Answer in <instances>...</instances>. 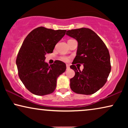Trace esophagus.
<instances>
[{
  "mask_svg": "<svg viewBox=\"0 0 128 128\" xmlns=\"http://www.w3.org/2000/svg\"><path fill=\"white\" fill-rule=\"evenodd\" d=\"M70 68V67H69V64H66V69L67 70H68Z\"/></svg>",
  "mask_w": 128,
  "mask_h": 128,
  "instance_id": "esophagus-1",
  "label": "esophagus"
}]
</instances>
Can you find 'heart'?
<instances>
[{"label": "heart", "mask_w": 128, "mask_h": 128, "mask_svg": "<svg viewBox=\"0 0 128 128\" xmlns=\"http://www.w3.org/2000/svg\"><path fill=\"white\" fill-rule=\"evenodd\" d=\"M59 59H60V60L63 61V62H67L69 60V58L66 56H62L59 58Z\"/></svg>", "instance_id": "obj_1"}]
</instances>
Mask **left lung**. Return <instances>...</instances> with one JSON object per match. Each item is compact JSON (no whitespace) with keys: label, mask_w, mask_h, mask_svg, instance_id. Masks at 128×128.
<instances>
[{"label":"left lung","mask_w":128,"mask_h":128,"mask_svg":"<svg viewBox=\"0 0 128 128\" xmlns=\"http://www.w3.org/2000/svg\"><path fill=\"white\" fill-rule=\"evenodd\" d=\"M66 34L78 42L76 56L70 66L75 72L74 76L70 80V88L78 94L95 93L106 84L111 72L108 48L100 36L89 28L68 30ZM76 63L84 64L83 71H78Z\"/></svg>","instance_id":"obj_1"}]
</instances>
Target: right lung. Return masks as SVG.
Returning <instances> with one entry per match:
<instances>
[{
	"label": "right lung",
	"instance_id": "add662e5",
	"mask_svg": "<svg viewBox=\"0 0 128 128\" xmlns=\"http://www.w3.org/2000/svg\"><path fill=\"white\" fill-rule=\"evenodd\" d=\"M66 31L40 27L31 31L22 44L16 59L18 74L25 87L35 95L53 92L57 78L66 70V64L62 61L55 60L50 66L45 62L46 54L53 52Z\"/></svg>",
	"mask_w": 128,
	"mask_h": 128
}]
</instances>
